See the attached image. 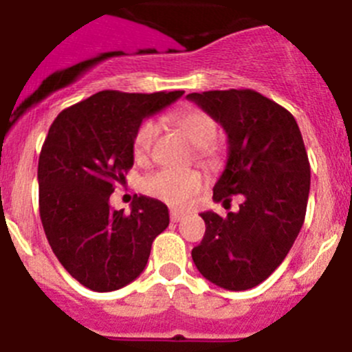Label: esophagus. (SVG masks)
Segmentation results:
<instances>
[{"instance_id": "1", "label": "esophagus", "mask_w": 352, "mask_h": 352, "mask_svg": "<svg viewBox=\"0 0 352 352\" xmlns=\"http://www.w3.org/2000/svg\"><path fill=\"white\" fill-rule=\"evenodd\" d=\"M183 217H184V212H181V210H171V221H173V222H179Z\"/></svg>"}]
</instances>
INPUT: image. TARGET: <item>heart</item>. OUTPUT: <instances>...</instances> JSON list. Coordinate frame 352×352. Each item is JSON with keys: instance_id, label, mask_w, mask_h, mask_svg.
I'll use <instances>...</instances> for the list:
<instances>
[{"instance_id": "obj_1", "label": "heart", "mask_w": 352, "mask_h": 352, "mask_svg": "<svg viewBox=\"0 0 352 352\" xmlns=\"http://www.w3.org/2000/svg\"><path fill=\"white\" fill-rule=\"evenodd\" d=\"M177 126L188 135L195 145V159L205 168H214L221 159V148L214 140L217 135V124L210 114L205 111L191 107L176 114ZM159 133V123L155 120H145L137 128L131 142L133 155L138 161H147L151 157L155 137ZM204 177L195 169L175 171V169H159L152 175L145 176L142 181V190L151 197L159 198L169 205H179L193 197L201 188Z\"/></svg>"}]
</instances>
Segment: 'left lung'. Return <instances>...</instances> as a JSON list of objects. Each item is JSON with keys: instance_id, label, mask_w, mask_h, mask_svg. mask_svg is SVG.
Wrapping results in <instances>:
<instances>
[{"instance_id": "8db88e82", "label": "left lung", "mask_w": 352, "mask_h": 352, "mask_svg": "<svg viewBox=\"0 0 352 352\" xmlns=\"http://www.w3.org/2000/svg\"><path fill=\"white\" fill-rule=\"evenodd\" d=\"M186 97L228 133V162L214 186V200L245 198L228 217L200 214L205 234L191 258L215 286L252 289L283 263L305 222L309 162L301 131L289 111L252 89Z\"/></svg>"}]
</instances>
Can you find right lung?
Masks as SVG:
<instances>
[{
    "label": "right lung",
    "instance_id": "right-lung-1",
    "mask_svg": "<svg viewBox=\"0 0 352 352\" xmlns=\"http://www.w3.org/2000/svg\"><path fill=\"white\" fill-rule=\"evenodd\" d=\"M183 94L102 90L51 124L37 168L39 214L59 263L82 286L107 293L130 284L169 226L168 207L155 198L140 195L124 214L109 197L133 166L131 142L144 118Z\"/></svg>",
    "mask_w": 352,
    "mask_h": 352
}]
</instances>
